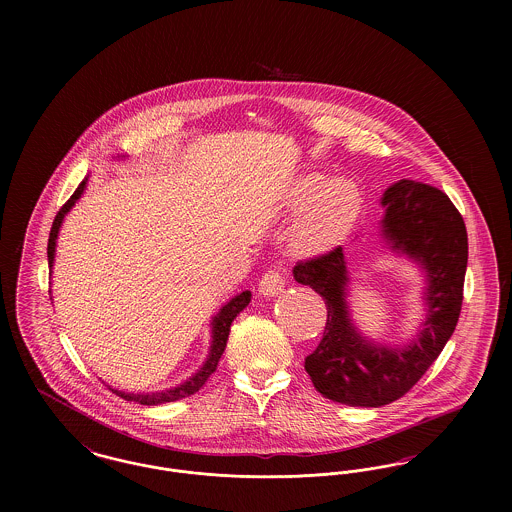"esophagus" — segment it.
<instances>
[{
    "mask_svg": "<svg viewBox=\"0 0 512 512\" xmlns=\"http://www.w3.org/2000/svg\"><path fill=\"white\" fill-rule=\"evenodd\" d=\"M284 284H286V280H284L282 272L276 270V268H272V270H267L265 276L261 278V282H259V293H261L263 297H274V295H278V293L284 290Z\"/></svg>",
    "mask_w": 512,
    "mask_h": 512,
    "instance_id": "esophagus-1",
    "label": "esophagus"
}]
</instances>
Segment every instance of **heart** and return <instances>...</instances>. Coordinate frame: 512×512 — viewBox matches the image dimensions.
<instances>
[{"instance_id": "obj_1", "label": "heart", "mask_w": 512, "mask_h": 512, "mask_svg": "<svg viewBox=\"0 0 512 512\" xmlns=\"http://www.w3.org/2000/svg\"><path fill=\"white\" fill-rule=\"evenodd\" d=\"M286 209L301 215L288 234V249L297 259H318L340 247L353 232L363 194L353 180H332L322 174H305L293 184Z\"/></svg>"}]
</instances>
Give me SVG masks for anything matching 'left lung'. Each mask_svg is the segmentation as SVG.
<instances>
[{"label": "left lung", "mask_w": 512, "mask_h": 512, "mask_svg": "<svg viewBox=\"0 0 512 512\" xmlns=\"http://www.w3.org/2000/svg\"><path fill=\"white\" fill-rule=\"evenodd\" d=\"M380 234L393 253L407 255L424 272L426 315L407 345L368 340L347 305L349 270L343 249L297 263L295 282L326 303V326L305 370L324 397L349 407H382L403 397L439 357L453 336L463 305L468 238L461 213L438 188L399 180L382 195Z\"/></svg>", "instance_id": "8db88e82"}]
</instances>
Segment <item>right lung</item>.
<instances>
[{
  "label": "right lung",
  "mask_w": 512,
  "mask_h": 512,
  "mask_svg": "<svg viewBox=\"0 0 512 512\" xmlns=\"http://www.w3.org/2000/svg\"><path fill=\"white\" fill-rule=\"evenodd\" d=\"M86 184H88V176L78 184L76 192H74V194L71 195V199L59 209L57 217H55L53 224H51V232H49L48 240L49 270H51L53 261H55L57 236H59L63 219H65V215L73 209L74 203L84 194ZM249 301H251V292L238 293V295H234V297L220 309L219 313L213 317V322H211V347H209V355H207L203 366H201L195 374H192L186 382H182V384H178V386H174V388H169V390L149 391V393H142V391H140V393H128V391L113 390V388H109V390L113 391V393H117L119 397L126 399V401H134V403H140V405H161V403H171V401H178V399H182V397L194 395L195 391L201 390L203 384L209 380V376L217 370L220 357H222V353H224V349H226L230 326H232L234 318L238 317V315L244 311L245 307L249 305Z\"/></svg>",
  "instance_id": "right-lung-1"
}]
</instances>
